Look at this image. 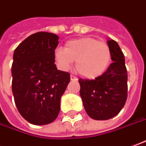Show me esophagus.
<instances>
[{
	"label": "esophagus",
	"instance_id": "1",
	"mask_svg": "<svg viewBox=\"0 0 146 146\" xmlns=\"http://www.w3.org/2000/svg\"><path fill=\"white\" fill-rule=\"evenodd\" d=\"M76 80H78V79L74 76V75H71V81H76Z\"/></svg>",
	"mask_w": 146,
	"mask_h": 146
}]
</instances>
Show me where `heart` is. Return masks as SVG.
Returning a JSON list of instances; mask_svg holds the SVG:
<instances>
[{
	"mask_svg": "<svg viewBox=\"0 0 146 146\" xmlns=\"http://www.w3.org/2000/svg\"><path fill=\"white\" fill-rule=\"evenodd\" d=\"M54 59L62 71L69 70L75 62V69L79 75L86 79H95L109 68L112 53L108 44L85 37L67 41L64 49H56Z\"/></svg>",
	"mask_w": 146,
	"mask_h": 146,
	"instance_id": "1",
	"label": "heart"
}]
</instances>
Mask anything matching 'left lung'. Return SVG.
I'll return each mask as SVG.
<instances>
[{
  "mask_svg": "<svg viewBox=\"0 0 146 146\" xmlns=\"http://www.w3.org/2000/svg\"><path fill=\"white\" fill-rule=\"evenodd\" d=\"M107 44L113 61L107 71L94 80L79 79L83 106L94 120H108L116 116L127 98L125 56L116 41L108 39Z\"/></svg>",
  "mask_w": 146,
  "mask_h": 146,
  "instance_id": "1",
  "label": "left lung"
}]
</instances>
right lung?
<instances>
[{
  "label": "right lung",
  "instance_id": "obj_1",
  "mask_svg": "<svg viewBox=\"0 0 146 146\" xmlns=\"http://www.w3.org/2000/svg\"><path fill=\"white\" fill-rule=\"evenodd\" d=\"M59 36L40 32L29 36L14 51L12 88L19 113L33 125H47L60 113V98L70 74L55 64Z\"/></svg>",
  "mask_w": 146,
  "mask_h": 146
}]
</instances>
